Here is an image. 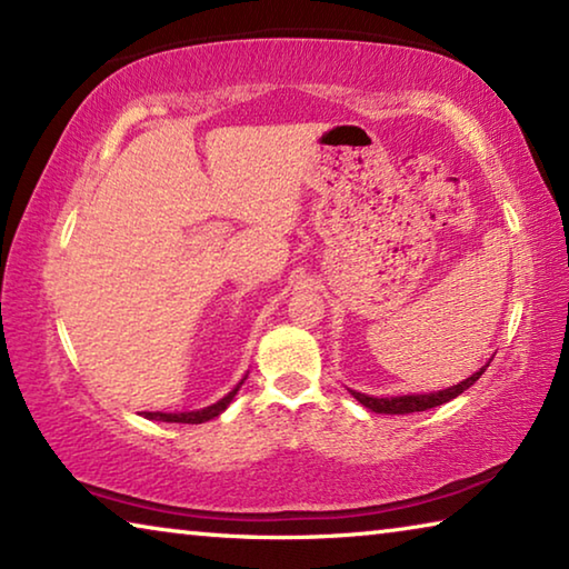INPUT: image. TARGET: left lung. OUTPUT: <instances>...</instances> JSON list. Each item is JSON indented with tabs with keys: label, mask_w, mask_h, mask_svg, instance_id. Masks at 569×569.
<instances>
[{
	"label": "left lung",
	"mask_w": 569,
	"mask_h": 569,
	"mask_svg": "<svg viewBox=\"0 0 569 569\" xmlns=\"http://www.w3.org/2000/svg\"><path fill=\"white\" fill-rule=\"evenodd\" d=\"M489 366V363H487ZM487 366H481L477 373H471L469 379L459 381L457 387H449L445 391H431V393H407V397H369V393H359V391H351L353 399L363 403L366 409L377 411V413H413V411H427V409H435L441 407V403H447L451 399H457L461 391H467L471 383H475L481 373L487 371Z\"/></svg>",
	"instance_id": "8db88e82"
}]
</instances>
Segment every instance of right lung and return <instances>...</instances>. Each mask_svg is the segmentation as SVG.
Instances as JSON below:
<instances>
[{"mask_svg": "<svg viewBox=\"0 0 569 569\" xmlns=\"http://www.w3.org/2000/svg\"><path fill=\"white\" fill-rule=\"evenodd\" d=\"M243 381H246V377L240 379V383H238V387H236L233 391L226 393L223 399L216 401V403H210V407H206V409H198V411H180V413L146 411V413H142V417H146V419H152V421H176V423H203V421H210V419L220 417V413H223V411L228 409V403L233 401V397L238 393V389L243 387Z\"/></svg>", "mask_w": 569, "mask_h": 569, "instance_id": "1", "label": "right lung"}]
</instances>
